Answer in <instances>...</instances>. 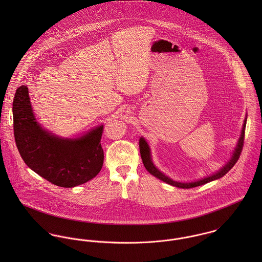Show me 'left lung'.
<instances>
[{"instance_id":"8db88e82","label":"left lung","mask_w":262,"mask_h":262,"mask_svg":"<svg viewBox=\"0 0 262 262\" xmlns=\"http://www.w3.org/2000/svg\"><path fill=\"white\" fill-rule=\"evenodd\" d=\"M245 127H246V119L244 121V124H243V128H242V132H241V136L238 140V143H237V146L234 150V153L230 159V161L225 165L223 168H221L218 172L214 173L213 176H210L208 178H205V179H202L201 181H196V182H193V183H178V182H174L172 180H170L169 178H167L166 176H164L162 172H160L155 166L154 164L152 163V160H151V155H150V149L147 142L144 140V138H140L139 140V148H140V154H141V158H142V161H143V164L145 166V168L149 171L150 173L154 177H156L157 179L163 181L164 183H167L168 185H171L173 187H182V188H190V187H199V186H202V185H205L207 183H210L212 181H215V180H218L220 178H222L223 176H225L234 165L235 163L238 161L239 157H240V154L242 152L243 149V144H244V136H245Z\"/></svg>"}]
</instances>
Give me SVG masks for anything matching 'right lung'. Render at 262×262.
I'll return each mask as SVG.
<instances>
[{"instance_id": "right-lung-1", "label": "right lung", "mask_w": 262, "mask_h": 262, "mask_svg": "<svg viewBox=\"0 0 262 262\" xmlns=\"http://www.w3.org/2000/svg\"><path fill=\"white\" fill-rule=\"evenodd\" d=\"M13 121L16 145L24 162L51 184L76 187L94 179L102 169L103 125L74 140L55 137L35 121L25 85L16 91Z\"/></svg>"}]
</instances>
